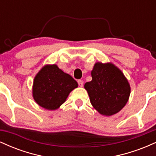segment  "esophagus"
<instances>
[{
  "mask_svg": "<svg viewBox=\"0 0 156 156\" xmlns=\"http://www.w3.org/2000/svg\"><path fill=\"white\" fill-rule=\"evenodd\" d=\"M78 85H79L80 87H82L83 86V81L82 80H78Z\"/></svg>",
  "mask_w": 156,
  "mask_h": 156,
  "instance_id": "1",
  "label": "esophagus"
}]
</instances>
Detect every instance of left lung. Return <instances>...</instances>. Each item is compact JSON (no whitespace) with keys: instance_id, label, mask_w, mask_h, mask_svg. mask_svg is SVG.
Returning a JSON list of instances; mask_svg holds the SVG:
<instances>
[{"instance_id":"obj_1","label":"left lung","mask_w":156,"mask_h":156,"mask_svg":"<svg viewBox=\"0 0 156 156\" xmlns=\"http://www.w3.org/2000/svg\"><path fill=\"white\" fill-rule=\"evenodd\" d=\"M92 80L87 82L84 88L89 99L100 114L112 116L125 106L129 98L130 87L123 73L111 63L94 64Z\"/></svg>"}]
</instances>
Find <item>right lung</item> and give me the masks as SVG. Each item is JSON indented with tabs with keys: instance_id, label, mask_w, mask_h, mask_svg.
I'll use <instances>...</instances> for the list:
<instances>
[{
	"instance_id": "1",
	"label": "right lung",
	"mask_w": 156,
	"mask_h": 156,
	"mask_svg": "<svg viewBox=\"0 0 156 156\" xmlns=\"http://www.w3.org/2000/svg\"><path fill=\"white\" fill-rule=\"evenodd\" d=\"M76 87V80L57 65H46L34 78L33 97L42 108L55 110L65 102L71 91Z\"/></svg>"
}]
</instances>
